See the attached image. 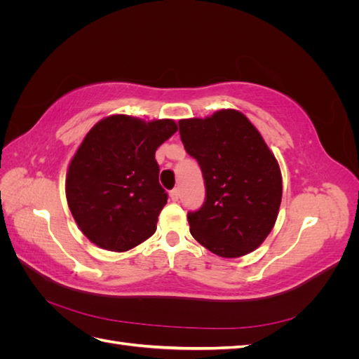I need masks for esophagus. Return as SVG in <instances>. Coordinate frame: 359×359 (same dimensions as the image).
I'll list each match as a JSON object with an SVG mask.
<instances>
[{
	"label": "esophagus",
	"instance_id": "34e87169",
	"mask_svg": "<svg viewBox=\"0 0 359 359\" xmlns=\"http://www.w3.org/2000/svg\"><path fill=\"white\" fill-rule=\"evenodd\" d=\"M169 196H170V199H172V201H178V199H180V190H178V189H173V190H170Z\"/></svg>",
	"mask_w": 359,
	"mask_h": 359
}]
</instances>
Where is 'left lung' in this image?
Wrapping results in <instances>:
<instances>
[{
    "label": "left lung",
    "instance_id": "8db88e82",
    "mask_svg": "<svg viewBox=\"0 0 359 359\" xmlns=\"http://www.w3.org/2000/svg\"><path fill=\"white\" fill-rule=\"evenodd\" d=\"M180 136L199 163L205 202L187 212L190 233L217 256L253 252L274 227L281 202L278 163L247 116L223 109L181 119Z\"/></svg>",
    "mask_w": 359,
    "mask_h": 359
}]
</instances>
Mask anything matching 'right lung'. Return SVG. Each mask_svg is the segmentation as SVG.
Listing matches in <instances>:
<instances>
[{
  "label": "right lung",
  "mask_w": 359,
  "mask_h": 359,
  "mask_svg": "<svg viewBox=\"0 0 359 359\" xmlns=\"http://www.w3.org/2000/svg\"><path fill=\"white\" fill-rule=\"evenodd\" d=\"M177 130L172 119L145 123L112 115L85 136L70 161L66 194L73 219L91 243L127 252L156 232L168 202L156 149Z\"/></svg>",
  "instance_id": "add662e5"
}]
</instances>
